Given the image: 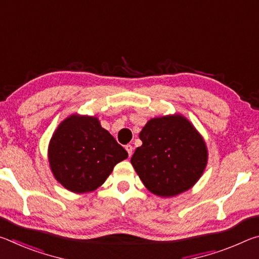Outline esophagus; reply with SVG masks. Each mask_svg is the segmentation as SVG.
I'll return each instance as SVG.
<instances>
[{"instance_id":"1","label":"esophagus","mask_w":259,"mask_h":259,"mask_svg":"<svg viewBox=\"0 0 259 259\" xmlns=\"http://www.w3.org/2000/svg\"><path fill=\"white\" fill-rule=\"evenodd\" d=\"M125 150H126V152H128L129 156L133 155V151H134V147H133V146H131V145H126V146H125Z\"/></svg>"}]
</instances>
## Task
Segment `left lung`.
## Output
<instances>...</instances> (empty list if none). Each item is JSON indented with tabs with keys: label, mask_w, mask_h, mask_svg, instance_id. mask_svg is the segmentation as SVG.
I'll use <instances>...</instances> for the list:
<instances>
[{
	"label": "left lung",
	"mask_w": 259,
	"mask_h": 259,
	"mask_svg": "<svg viewBox=\"0 0 259 259\" xmlns=\"http://www.w3.org/2000/svg\"><path fill=\"white\" fill-rule=\"evenodd\" d=\"M131 164L153 194L171 198L190 190L208 163L202 136L182 114L153 117L139 134Z\"/></svg>",
	"instance_id": "1"
}]
</instances>
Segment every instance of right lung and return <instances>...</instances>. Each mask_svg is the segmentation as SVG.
Segmentation results:
<instances>
[{
	"mask_svg": "<svg viewBox=\"0 0 259 259\" xmlns=\"http://www.w3.org/2000/svg\"><path fill=\"white\" fill-rule=\"evenodd\" d=\"M128 153L105 130L98 117L72 114L61 121L48 147L57 182L73 193L97 190Z\"/></svg>",
	"mask_w": 259,
	"mask_h": 259,
	"instance_id": "add662e5",
	"label": "right lung"
}]
</instances>
